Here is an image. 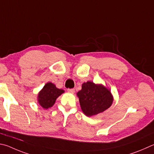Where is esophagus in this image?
<instances>
[{"label": "esophagus", "mask_w": 154, "mask_h": 154, "mask_svg": "<svg viewBox=\"0 0 154 154\" xmlns=\"http://www.w3.org/2000/svg\"><path fill=\"white\" fill-rule=\"evenodd\" d=\"M67 91L69 93L71 94H74L75 93V89H68Z\"/></svg>", "instance_id": "1"}]
</instances>
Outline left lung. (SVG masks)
Listing matches in <instances>:
<instances>
[{"label":"left lung","mask_w":154,"mask_h":154,"mask_svg":"<svg viewBox=\"0 0 154 154\" xmlns=\"http://www.w3.org/2000/svg\"><path fill=\"white\" fill-rule=\"evenodd\" d=\"M81 108L87 116L103 112L110 108L113 102L110 90L101 84L94 82L83 83L82 88L77 92Z\"/></svg>","instance_id":"1"}]
</instances>
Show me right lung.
Masks as SVG:
<instances>
[{
  "label": "right lung",
  "mask_w": 154,
  "mask_h": 154,
  "mask_svg": "<svg viewBox=\"0 0 154 154\" xmlns=\"http://www.w3.org/2000/svg\"><path fill=\"white\" fill-rule=\"evenodd\" d=\"M64 92L63 89H58L52 83L48 82L39 92L38 102L43 108L48 109L54 104L57 97Z\"/></svg>",
  "instance_id": "right-lung-1"
}]
</instances>
